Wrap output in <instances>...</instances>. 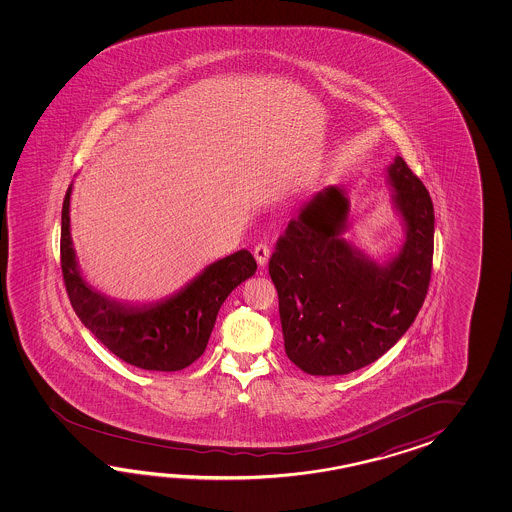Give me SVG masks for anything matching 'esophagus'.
I'll use <instances>...</instances> for the list:
<instances>
[{"label": "esophagus", "mask_w": 512, "mask_h": 512, "mask_svg": "<svg viewBox=\"0 0 512 512\" xmlns=\"http://www.w3.org/2000/svg\"><path fill=\"white\" fill-rule=\"evenodd\" d=\"M269 256H271V249H269L265 243H260V245H256V247H254V258H256L260 267H265V265H267Z\"/></svg>", "instance_id": "34e87169"}]
</instances>
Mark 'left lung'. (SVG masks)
<instances>
[{"mask_svg":"<svg viewBox=\"0 0 512 512\" xmlns=\"http://www.w3.org/2000/svg\"><path fill=\"white\" fill-rule=\"evenodd\" d=\"M404 241L384 261L344 234L349 205L342 186L318 192L293 219L269 261L278 291L283 346L309 375H346L397 344L425 302L434 256V205L403 157L386 168Z\"/></svg>","mask_w":512,"mask_h":512,"instance_id":"8db88e82","label":"left lung"}]
</instances>
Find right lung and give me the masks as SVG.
Returning <instances> with one entry per match:
<instances>
[{
	"label": "right lung",
	"instance_id": "obj_1",
	"mask_svg": "<svg viewBox=\"0 0 512 512\" xmlns=\"http://www.w3.org/2000/svg\"><path fill=\"white\" fill-rule=\"evenodd\" d=\"M71 194L62 207V272L80 322L119 359L141 370L179 371L207 349L219 307L258 269L249 251L214 261L174 294L155 302H122L87 282L71 238Z\"/></svg>",
	"mask_w": 512,
	"mask_h": 512
}]
</instances>
